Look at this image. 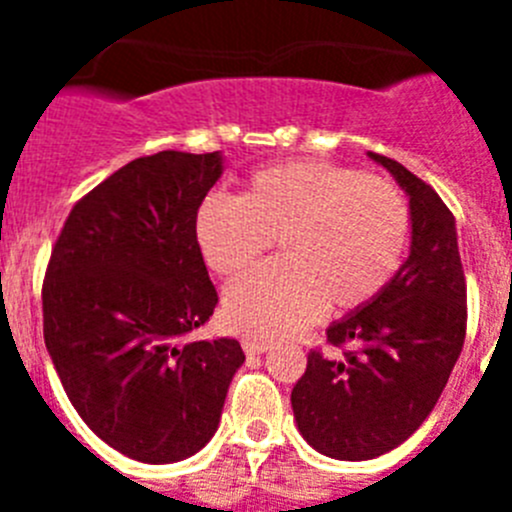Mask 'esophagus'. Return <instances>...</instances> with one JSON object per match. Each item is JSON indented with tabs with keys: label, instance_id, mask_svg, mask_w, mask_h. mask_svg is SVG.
I'll return each mask as SVG.
<instances>
[{
	"label": "esophagus",
	"instance_id": "34e87169",
	"mask_svg": "<svg viewBox=\"0 0 512 512\" xmlns=\"http://www.w3.org/2000/svg\"><path fill=\"white\" fill-rule=\"evenodd\" d=\"M269 348V343L259 341V338H243V351H246L248 356H259L264 354V351H269Z\"/></svg>",
	"mask_w": 512,
	"mask_h": 512
}]
</instances>
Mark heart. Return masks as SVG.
Wrapping results in <instances>:
<instances>
[{"label":"heart","mask_w":512,"mask_h":512,"mask_svg":"<svg viewBox=\"0 0 512 512\" xmlns=\"http://www.w3.org/2000/svg\"><path fill=\"white\" fill-rule=\"evenodd\" d=\"M202 259L238 277L277 241L279 259L225 292V320L253 338H279L372 302L400 269L410 210L395 184L325 161L253 171L238 197L210 194L194 215Z\"/></svg>","instance_id":"heart-1"}]
</instances>
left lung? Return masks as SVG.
I'll use <instances>...</instances> for the list:
<instances>
[{"mask_svg": "<svg viewBox=\"0 0 512 512\" xmlns=\"http://www.w3.org/2000/svg\"><path fill=\"white\" fill-rule=\"evenodd\" d=\"M410 202V256L390 284L330 323L341 359L310 351L292 390L297 431L330 459L364 461L408 441L436 408L467 336L456 220L413 171L369 151Z\"/></svg>", "mask_w": 512, "mask_h": 512, "instance_id": "1", "label": "left lung"}]
</instances>
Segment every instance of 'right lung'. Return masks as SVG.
Returning <instances> with one entry per match:
<instances>
[{"label": "right lung", "instance_id": "add662e5", "mask_svg": "<svg viewBox=\"0 0 512 512\" xmlns=\"http://www.w3.org/2000/svg\"><path fill=\"white\" fill-rule=\"evenodd\" d=\"M223 153L135 158L79 200L43 282V336L81 420L143 464L189 459L215 436L235 338L192 341L217 292L194 215Z\"/></svg>", "mask_w": 512, "mask_h": 512}]
</instances>
